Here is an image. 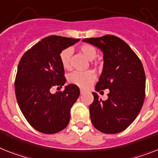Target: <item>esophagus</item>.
Instances as JSON below:
<instances>
[{"label":"esophagus","instance_id":"1","mask_svg":"<svg viewBox=\"0 0 158 158\" xmlns=\"http://www.w3.org/2000/svg\"><path fill=\"white\" fill-rule=\"evenodd\" d=\"M80 92H81V94H83L85 93V90H84V89H81Z\"/></svg>","mask_w":158,"mask_h":158}]
</instances>
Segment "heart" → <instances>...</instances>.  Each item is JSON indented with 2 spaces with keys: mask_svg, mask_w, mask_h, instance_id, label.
I'll use <instances>...</instances> for the list:
<instances>
[{
  "mask_svg": "<svg viewBox=\"0 0 158 158\" xmlns=\"http://www.w3.org/2000/svg\"><path fill=\"white\" fill-rule=\"evenodd\" d=\"M80 51L84 55L85 57H86L89 60H94L97 55L95 48L89 44H82L80 47ZM71 55L72 51L69 48L64 49L60 54V60L63 68L65 69H69L70 68ZM95 78H96V74L92 70H87L84 72H73L69 74L68 79L71 84L77 85L81 88H86L95 80Z\"/></svg>",
  "mask_w": 158,
  "mask_h": 158,
  "instance_id": "1",
  "label": "heart"
}]
</instances>
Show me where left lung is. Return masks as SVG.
Segmentation results:
<instances>
[{
  "label": "left lung",
  "instance_id": "obj_1",
  "mask_svg": "<svg viewBox=\"0 0 158 158\" xmlns=\"http://www.w3.org/2000/svg\"><path fill=\"white\" fill-rule=\"evenodd\" d=\"M99 48L103 53V69L95 90L109 89L102 101L93 92L89 106L91 122L106 134L123 131L135 119L145 97V73L141 61L119 38L106 35L82 40Z\"/></svg>",
  "mask_w": 158,
  "mask_h": 158
}]
</instances>
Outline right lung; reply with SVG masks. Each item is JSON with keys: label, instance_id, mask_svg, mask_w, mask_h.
Listing matches in <instances>:
<instances>
[{"label": "right lung", "instance_id": "1", "mask_svg": "<svg viewBox=\"0 0 158 158\" xmlns=\"http://www.w3.org/2000/svg\"><path fill=\"white\" fill-rule=\"evenodd\" d=\"M79 40L57 35L44 38L18 64L14 85L18 106L28 123L42 133H56L69 123L70 110L80 89L73 84L66 85L63 92L52 94L50 89L65 84L60 54Z\"/></svg>", "mask_w": 158, "mask_h": 158}]
</instances>
